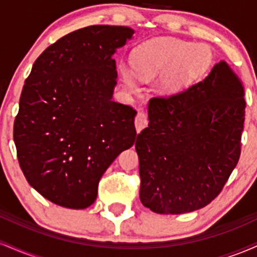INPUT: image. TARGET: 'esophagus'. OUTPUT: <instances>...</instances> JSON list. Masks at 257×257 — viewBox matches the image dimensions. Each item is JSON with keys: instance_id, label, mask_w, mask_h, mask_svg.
Returning <instances> with one entry per match:
<instances>
[{"instance_id": "obj_1", "label": "esophagus", "mask_w": 257, "mask_h": 257, "mask_svg": "<svg viewBox=\"0 0 257 257\" xmlns=\"http://www.w3.org/2000/svg\"><path fill=\"white\" fill-rule=\"evenodd\" d=\"M149 124V117L144 111H138L137 117H135V128L137 132L140 133L145 126Z\"/></svg>"}]
</instances>
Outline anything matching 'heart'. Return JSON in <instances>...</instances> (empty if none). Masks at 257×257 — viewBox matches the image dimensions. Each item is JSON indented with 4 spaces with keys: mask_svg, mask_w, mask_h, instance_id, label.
I'll return each instance as SVG.
<instances>
[{
    "mask_svg": "<svg viewBox=\"0 0 257 257\" xmlns=\"http://www.w3.org/2000/svg\"><path fill=\"white\" fill-rule=\"evenodd\" d=\"M210 61L211 53L206 47L172 38L150 41L133 55V66L141 78L155 77L168 69L162 84L170 93L185 88ZM122 77L129 87H134L135 77L129 70L122 69Z\"/></svg>",
    "mask_w": 257,
    "mask_h": 257,
    "instance_id": "1",
    "label": "heart"
}]
</instances>
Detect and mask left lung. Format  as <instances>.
<instances>
[{
  "label": "left lung",
  "mask_w": 257,
  "mask_h": 257,
  "mask_svg": "<svg viewBox=\"0 0 257 257\" xmlns=\"http://www.w3.org/2000/svg\"><path fill=\"white\" fill-rule=\"evenodd\" d=\"M244 89L225 61L202 82L149 102L138 135L140 200L157 214H184L222 191L240 156Z\"/></svg>",
  "instance_id": "obj_1"
}]
</instances>
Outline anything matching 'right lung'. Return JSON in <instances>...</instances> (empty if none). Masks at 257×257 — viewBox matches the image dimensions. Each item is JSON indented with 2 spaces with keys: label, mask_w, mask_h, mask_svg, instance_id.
Instances as JSON below:
<instances>
[{
  "label": "right lung",
  "mask_w": 257,
  "mask_h": 257,
  "mask_svg": "<svg viewBox=\"0 0 257 257\" xmlns=\"http://www.w3.org/2000/svg\"><path fill=\"white\" fill-rule=\"evenodd\" d=\"M134 34L93 25L51 44L25 79L14 120L24 176L54 204L84 209L95 202L102 174L137 139V111L112 100V55Z\"/></svg>",
  "instance_id": "right-lung-1"
}]
</instances>
